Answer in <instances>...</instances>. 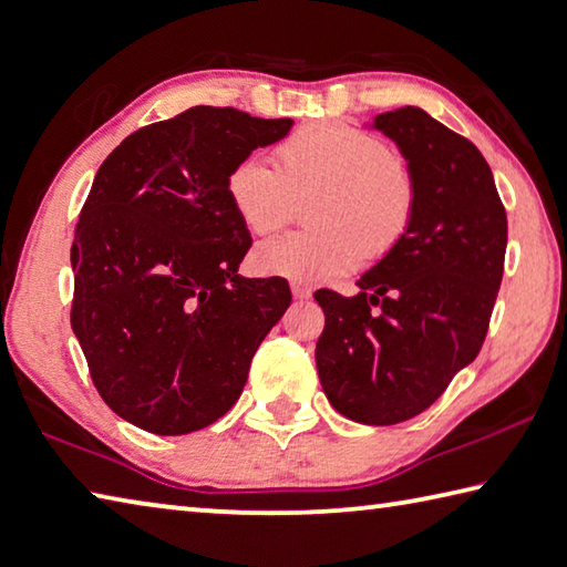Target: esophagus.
Here are the masks:
<instances>
[{
    "label": "esophagus",
    "mask_w": 567,
    "mask_h": 567,
    "mask_svg": "<svg viewBox=\"0 0 567 567\" xmlns=\"http://www.w3.org/2000/svg\"><path fill=\"white\" fill-rule=\"evenodd\" d=\"M291 293H293V298H298V301H303V298L311 296V288L303 284H291Z\"/></svg>",
    "instance_id": "esophagus-1"
}]
</instances>
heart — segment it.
I'll use <instances>...</instances> for the list:
<instances>
[{
	"instance_id": "1",
	"label": "heart",
	"mask_w": 567,
	"mask_h": 567,
	"mask_svg": "<svg viewBox=\"0 0 567 567\" xmlns=\"http://www.w3.org/2000/svg\"><path fill=\"white\" fill-rule=\"evenodd\" d=\"M279 169L244 155L227 175V197L251 234H274L293 212L296 195L320 189L313 231L284 234L254 251L256 271L296 281H333L370 256L390 254L416 217V177L402 155L362 127L320 121L276 145Z\"/></svg>"
}]
</instances>
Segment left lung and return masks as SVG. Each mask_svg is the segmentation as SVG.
Here are the masks:
<instances>
[{"mask_svg":"<svg viewBox=\"0 0 567 567\" xmlns=\"http://www.w3.org/2000/svg\"><path fill=\"white\" fill-rule=\"evenodd\" d=\"M416 177V217L358 279L355 296L313 293L326 313L316 365L333 408L360 424H398L440 400L484 346L508 224L478 147L422 109L380 113Z\"/></svg>","mask_w":567,"mask_h":567,"instance_id":"1","label":"left lung"}]
</instances>
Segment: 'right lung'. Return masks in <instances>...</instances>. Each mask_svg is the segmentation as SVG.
I'll list each match as a JSON object with an SVG mask.
<instances>
[{"label":"right lung","instance_id":"1","mask_svg":"<svg viewBox=\"0 0 567 567\" xmlns=\"http://www.w3.org/2000/svg\"><path fill=\"white\" fill-rule=\"evenodd\" d=\"M291 125L195 105L127 135L95 173L71 244V328L125 422L189 434L239 400L291 291L279 276L237 274L251 237L227 175Z\"/></svg>","mask_w":567,"mask_h":567}]
</instances>
